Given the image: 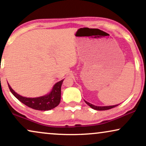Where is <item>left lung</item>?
Here are the masks:
<instances>
[{"label": "left lung", "instance_id": "8db88e82", "mask_svg": "<svg viewBox=\"0 0 146 146\" xmlns=\"http://www.w3.org/2000/svg\"><path fill=\"white\" fill-rule=\"evenodd\" d=\"M85 102L90 107H91L92 108L94 109V110H110L111 108H113L116 107L119 105L118 104V105H114V106H96L88 102H86V101H85Z\"/></svg>", "mask_w": 146, "mask_h": 146}]
</instances>
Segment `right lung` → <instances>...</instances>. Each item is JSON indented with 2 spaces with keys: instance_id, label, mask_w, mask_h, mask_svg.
Here are the masks:
<instances>
[{
  "instance_id": "add662e5",
  "label": "right lung",
  "mask_w": 146,
  "mask_h": 146,
  "mask_svg": "<svg viewBox=\"0 0 146 146\" xmlns=\"http://www.w3.org/2000/svg\"><path fill=\"white\" fill-rule=\"evenodd\" d=\"M63 81L64 80H62L55 84L52 91L48 94L38 98H33L23 97L18 94L11 88L9 84L8 85L12 94L24 104L37 110L46 111L54 108L60 102L61 86Z\"/></svg>"
}]
</instances>
